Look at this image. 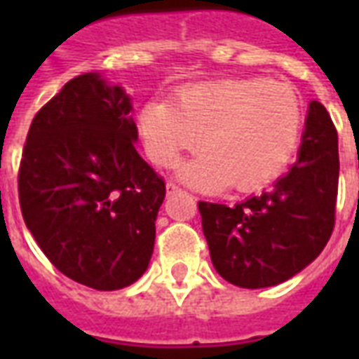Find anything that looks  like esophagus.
Segmentation results:
<instances>
[{"label":"esophagus","mask_w":359,"mask_h":359,"mask_svg":"<svg viewBox=\"0 0 359 359\" xmlns=\"http://www.w3.org/2000/svg\"><path fill=\"white\" fill-rule=\"evenodd\" d=\"M177 192H180V188L175 184V182H167V194H177Z\"/></svg>","instance_id":"esophagus-1"}]
</instances>
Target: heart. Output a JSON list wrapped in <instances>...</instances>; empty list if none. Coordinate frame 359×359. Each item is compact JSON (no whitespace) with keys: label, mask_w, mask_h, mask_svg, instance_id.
Returning <instances> with one entry per match:
<instances>
[{"label":"heart","mask_w":359,"mask_h":359,"mask_svg":"<svg viewBox=\"0 0 359 359\" xmlns=\"http://www.w3.org/2000/svg\"><path fill=\"white\" fill-rule=\"evenodd\" d=\"M302 103L292 88L265 79H225L182 88L172 102L142 105L138 128L146 154L167 167L182 151L203 154L180 167L198 188L233 184L248 192L277 179L300 144Z\"/></svg>","instance_id":"obj_1"}]
</instances>
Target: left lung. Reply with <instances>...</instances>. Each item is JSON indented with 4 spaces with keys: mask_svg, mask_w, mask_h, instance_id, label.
<instances>
[{
    "mask_svg": "<svg viewBox=\"0 0 359 359\" xmlns=\"http://www.w3.org/2000/svg\"><path fill=\"white\" fill-rule=\"evenodd\" d=\"M337 192V128L323 105L311 102L298 159L269 192L233 208L198 203L215 271L241 288H267L294 277L331 238Z\"/></svg>",
    "mask_w": 359,
    "mask_h": 359,
    "instance_id": "1",
    "label": "left lung"
}]
</instances>
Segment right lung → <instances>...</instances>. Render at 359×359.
<instances>
[{"mask_svg": "<svg viewBox=\"0 0 359 359\" xmlns=\"http://www.w3.org/2000/svg\"><path fill=\"white\" fill-rule=\"evenodd\" d=\"M133 103L100 73L69 81L36 113L19 169L28 231L63 275L95 290L148 269L165 182L134 148Z\"/></svg>", "mask_w": 359, "mask_h": 359, "instance_id": "right-lung-1", "label": "right lung"}]
</instances>
